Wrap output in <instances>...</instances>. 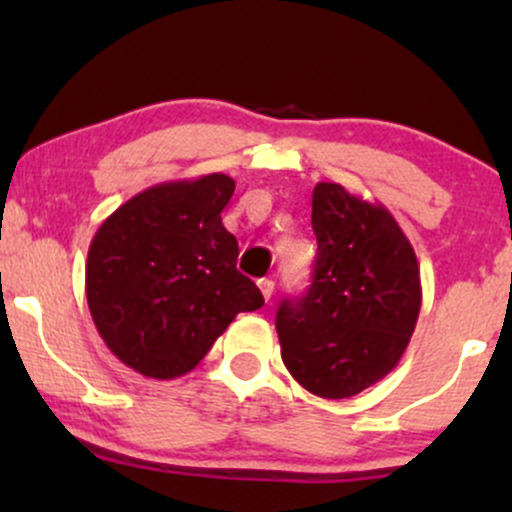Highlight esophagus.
<instances>
[{"instance_id": "obj_1", "label": "esophagus", "mask_w": 512, "mask_h": 512, "mask_svg": "<svg viewBox=\"0 0 512 512\" xmlns=\"http://www.w3.org/2000/svg\"><path fill=\"white\" fill-rule=\"evenodd\" d=\"M257 286H260L264 301H269V298H272V293H274V281L272 279H260V281H257Z\"/></svg>"}]
</instances>
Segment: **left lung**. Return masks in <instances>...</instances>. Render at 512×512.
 <instances>
[{"label": "left lung", "mask_w": 512, "mask_h": 512, "mask_svg": "<svg viewBox=\"0 0 512 512\" xmlns=\"http://www.w3.org/2000/svg\"><path fill=\"white\" fill-rule=\"evenodd\" d=\"M313 231V284L276 310L281 358L313 395L354 397L409 346L421 310L419 262L383 204L337 182L315 185Z\"/></svg>", "instance_id": "left-lung-1"}]
</instances>
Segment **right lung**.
I'll return each mask as SVG.
<instances>
[{
    "instance_id": "1",
    "label": "right lung",
    "mask_w": 512,
    "mask_h": 512,
    "mask_svg": "<svg viewBox=\"0 0 512 512\" xmlns=\"http://www.w3.org/2000/svg\"><path fill=\"white\" fill-rule=\"evenodd\" d=\"M236 180L223 173L149 187L101 223L86 301L105 346L146 378L190 373L238 313L262 308L221 223Z\"/></svg>"
}]
</instances>
